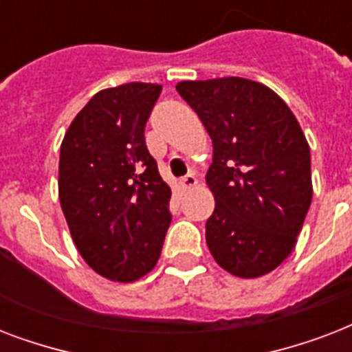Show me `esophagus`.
<instances>
[{
    "label": "esophagus",
    "instance_id": "1",
    "mask_svg": "<svg viewBox=\"0 0 352 352\" xmlns=\"http://www.w3.org/2000/svg\"><path fill=\"white\" fill-rule=\"evenodd\" d=\"M179 186H181L182 192H186L190 188L197 186V177H195V173H188L186 177H182L181 182H179Z\"/></svg>",
    "mask_w": 352,
    "mask_h": 352
}]
</instances>
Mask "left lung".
I'll use <instances>...</instances> for the list:
<instances>
[{"label":"left lung","instance_id":"1","mask_svg":"<svg viewBox=\"0 0 352 352\" xmlns=\"http://www.w3.org/2000/svg\"><path fill=\"white\" fill-rule=\"evenodd\" d=\"M206 127L215 210L206 245L237 278L272 272L294 250L312 201L311 149L300 122L270 87L228 76L179 82Z\"/></svg>","mask_w":352,"mask_h":352}]
</instances>
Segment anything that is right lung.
<instances>
[{"mask_svg": "<svg viewBox=\"0 0 352 352\" xmlns=\"http://www.w3.org/2000/svg\"><path fill=\"white\" fill-rule=\"evenodd\" d=\"M162 85L104 89L71 122L58 193L80 256L111 281H137L157 265L171 223L170 186L144 140Z\"/></svg>", "mask_w": 352, "mask_h": 352, "instance_id": "obj_1", "label": "right lung"}]
</instances>
